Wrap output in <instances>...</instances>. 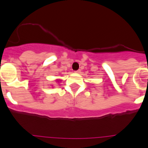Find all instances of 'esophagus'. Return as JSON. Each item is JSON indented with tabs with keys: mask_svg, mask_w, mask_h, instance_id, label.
<instances>
[{
	"mask_svg": "<svg viewBox=\"0 0 148 148\" xmlns=\"http://www.w3.org/2000/svg\"><path fill=\"white\" fill-rule=\"evenodd\" d=\"M80 71H75V73H80Z\"/></svg>",
	"mask_w": 148,
	"mask_h": 148,
	"instance_id": "esophagus-1",
	"label": "esophagus"
}]
</instances>
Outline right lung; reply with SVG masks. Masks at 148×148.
<instances>
[{
	"label": "right lung",
	"instance_id": "obj_1",
	"mask_svg": "<svg viewBox=\"0 0 148 148\" xmlns=\"http://www.w3.org/2000/svg\"><path fill=\"white\" fill-rule=\"evenodd\" d=\"M58 81H60V80H58Z\"/></svg>",
	"mask_w": 148,
	"mask_h": 148
}]
</instances>
